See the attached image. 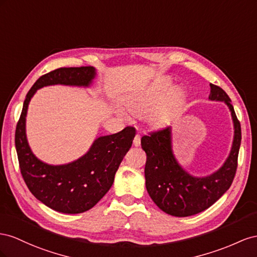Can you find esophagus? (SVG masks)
Returning a JSON list of instances; mask_svg holds the SVG:
<instances>
[{"mask_svg":"<svg viewBox=\"0 0 257 257\" xmlns=\"http://www.w3.org/2000/svg\"><path fill=\"white\" fill-rule=\"evenodd\" d=\"M140 144H141V137H140V135H137V136L135 137L134 145L136 146V148H138V146H140Z\"/></svg>","mask_w":257,"mask_h":257,"instance_id":"1","label":"esophagus"}]
</instances>
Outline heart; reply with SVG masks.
<instances>
[{
	"mask_svg": "<svg viewBox=\"0 0 257 257\" xmlns=\"http://www.w3.org/2000/svg\"><path fill=\"white\" fill-rule=\"evenodd\" d=\"M173 87L170 79L164 78L151 85L140 93L127 101L128 112L134 116L146 115L151 124H159L177 112L184 101V92L179 87ZM121 116L127 114L118 111Z\"/></svg>",
	"mask_w": 257,
	"mask_h": 257,
	"instance_id": "heart-1",
	"label": "heart"
}]
</instances>
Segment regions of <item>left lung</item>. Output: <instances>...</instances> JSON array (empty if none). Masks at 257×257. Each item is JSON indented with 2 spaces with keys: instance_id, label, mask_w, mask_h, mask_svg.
Masks as SVG:
<instances>
[{
  "instance_id": "obj_1",
  "label": "left lung",
  "mask_w": 257,
  "mask_h": 257,
  "mask_svg": "<svg viewBox=\"0 0 257 257\" xmlns=\"http://www.w3.org/2000/svg\"><path fill=\"white\" fill-rule=\"evenodd\" d=\"M210 87L209 100L224 102L228 106L234 130L230 153L218 170L207 177L189 174L174 156L170 127L141 139L142 149L146 153V189L156 206L167 214L185 217L210 208L228 190L236 174L241 144L240 122L227 93L213 84Z\"/></svg>"
}]
</instances>
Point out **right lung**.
I'll return each instance as SVG.
<instances>
[{
	"label": "right lung",
	"mask_w": 257,
	"mask_h": 257,
	"mask_svg": "<svg viewBox=\"0 0 257 257\" xmlns=\"http://www.w3.org/2000/svg\"><path fill=\"white\" fill-rule=\"evenodd\" d=\"M93 67L60 68L41 76L27 93L15 134L19 167L29 190L48 208L67 214L83 213L100 201L114 182L115 173L136 136L134 127L99 137L88 152L64 165H49L36 157L26 135L28 106L36 90L53 85L90 87Z\"/></svg>",
	"instance_id": "right-lung-1"
}]
</instances>
